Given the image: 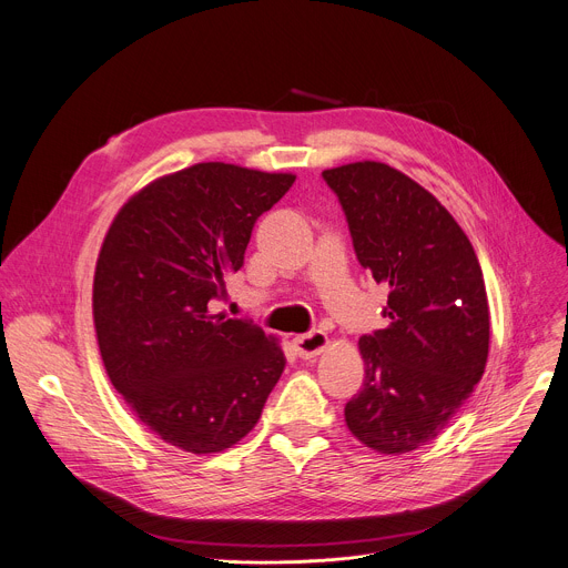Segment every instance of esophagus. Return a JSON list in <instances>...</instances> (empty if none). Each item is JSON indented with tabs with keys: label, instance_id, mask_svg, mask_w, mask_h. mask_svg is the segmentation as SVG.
I'll list each match as a JSON object with an SVG mask.
<instances>
[{
	"label": "esophagus",
	"instance_id": "esophagus-1",
	"mask_svg": "<svg viewBox=\"0 0 568 568\" xmlns=\"http://www.w3.org/2000/svg\"><path fill=\"white\" fill-rule=\"evenodd\" d=\"M292 346H294L298 357L311 359V357H317L320 353H324V348L328 346V337L322 331H313V333H307V335H296L292 339Z\"/></svg>",
	"mask_w": 568,
	"mask_h": 568
}]
</instances>
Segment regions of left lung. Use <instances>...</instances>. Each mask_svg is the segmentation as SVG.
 I'll use <instances>...</instances> for the list:
<instances>
[{
	"mask_svg": "<svg viewBox=\"0 0 568 568\" xmlns=\"http://www.w3.org/2000/svg\"><path fill=\"white\" fill-rule=\"evenodd\" d=\"M359 265L389 287L387 326L357 342L365 383L344 407L353 437L385 455L433 442L480 383L489 305L478 255L417 181L376 163L322 172Z\"/></svg>",
	"mask_w": 568,
	"mask_h": 568,
	"instance_id": "left-lung-1",
	"label": "left lung"
}]
</instances>
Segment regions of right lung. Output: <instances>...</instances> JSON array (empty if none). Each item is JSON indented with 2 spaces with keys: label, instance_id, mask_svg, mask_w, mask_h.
Instances as JSON below:
<instances>
[{
  "label": "right lung",
  "instance_id": "obj_1",
  "mask_svg": "<svg viewBox=\"0 0 568 568\" xmlns=\"http://www.w3.org/2000/svg\"><path fill=\"white\" fill-rule=\"evenodd\" d=\"M294 174L196 163L135 192L101 244L92 317L113 387L165 444L205 455L253 430L285 369L276 337L215 315L255 220Z\"/></svg>",
  "mask_w": 568,
  "mask_h": 568
}]
</instances>
